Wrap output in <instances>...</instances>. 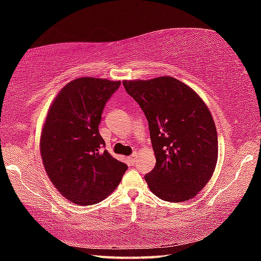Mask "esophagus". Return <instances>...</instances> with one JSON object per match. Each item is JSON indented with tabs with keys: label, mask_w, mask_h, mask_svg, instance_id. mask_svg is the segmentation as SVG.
I'll use <instances>...</instances> for the list:
<instances>
[{
	"label": "esophagus",
	"mask_w": 261,
	"mask_h": 261,
	"mask_svg": "<svg viewBox=\"0 0 261 261\" xmlns=\"http://www.w3.org/2000/svg\"><path fill=\"white\" fill-rule=\"evenodd\" d=\"M127 159H129V161H130L131 163H135L136 160H137V154L134 153V154H132V155H130Z\"/></svg>",
	"instance_id": "34e87169"
}]
</instances>
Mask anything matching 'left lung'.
I'll use <instances>...</instances> for the list:
<instances>
[{"mask_svg": "<svg viewBox=\"0 0 261 261\" xmlns=\"http://www.w3.org/2000/svg\"><path fill=\"white\" fill-rule=\"evenodd\" d=\"M123 85L148 121L156 158L154 169L145 175L149 190L166 201L191 199L208 183L218 161V135L208 108L173 77Z\"/></svg>", "mask_w": 261, "mask_h": 261, "instance_id": "8db88e82", "label": "left lung"}]
</instances>
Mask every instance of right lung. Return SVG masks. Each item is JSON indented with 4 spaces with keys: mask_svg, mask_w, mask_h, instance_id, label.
Returning <instances> with one entry per match:
<instances>
[{
    "mask_svg": "<svg viewBox=\"0 0 261 261\" xmlns=\"http://www.w3.org/2000/svg\"><path fill=\"white\" fill-rule=\"evenodd\" d=\"M121 82L83 77L67 84L48 110L40 152L46 173L62 196L79 205L98 204L120 184L124 162L103 149L101 114Z\"/></svg>",
    "mask_w": 261,
    "mask_h": 261,
    "instance_id": "1",
    "label": "right lung"
}]
</instances>
